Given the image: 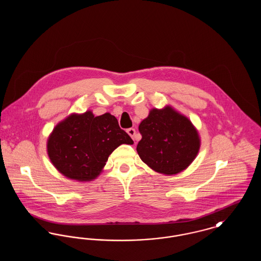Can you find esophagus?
I'll list each match as a JSON object with an SVG mask.
<instances>
[{"label": "esophagus", "instance_id": "obj_1", "mask_svg": "<svg viewBox=\"0 0 261 261\" xmlns=\"http://www.w3.org/2000/svg\"><path fill=\"white\" fill-rule=\"evenodd\" d=\"M127 133H128V135L131 137L133 140L135 139V136H136V130H135L134 128H129V129H127Z\"/></svg>", "mask_w": 261, "mask_h": 261}]
</instances>
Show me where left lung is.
<instances>
[{"mask_svg": "<svg viewBox=\"0 0 261 261\" xmlns=\"http://www.w3.org/2000/svg\"><path fill=\"white\" fill-rule=\"evenodd\" d=\"M139 131L142 139L137 145L138 154L159 173H180L199 152L197 129L185 115L169 106L150 110L149 116L139 125Z\"/></svg>", "mask_w": 261, "mask_h": 261, "instance_id": "obj_1", "label": "left lung"}]
</instances>
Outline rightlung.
Listing matches in <instances>:
<instances>
[{
	"label": "right lung",
	"instance_id": "right-lung-1",
	"mask_svg": "<svg viewBox=\"0 0 261 261\" xmlns=\"http://www.w3.org/2000/svg\"><path fill=\"white\" fill-rule=\"evenodd\" d=\"M134 142L111 113L95 116L88 111L72 113L57 125L47 143L54 166L69 179L91 181L101 172L110 154Z\"/></svg>",
	"mask_w": 261,
	"mask_h": 261
}]
</instances>
